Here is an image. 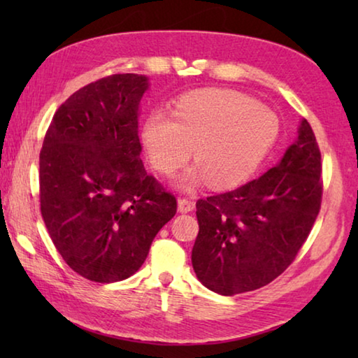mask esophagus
Returning a JSON list of instances; mask_svg holds the SVG:
<instances>
[{"label":"esophagus","instance_id":"1","mask_svg":"<svg viewBox=\"0 0 358 358\" xmlns=\"http://www.w3.org/2000/svg\"><path fill=\"white\" fill-rule=\"evenodd\" d=\"M194 207H196V203L189 201L187 197L178 199V211H181V213H189V211L194 210Z\"/></svg>","mask_w":358,"mask_h":358}]
</instances>
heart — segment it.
<instances>
[{"label": "heart", "mask_w": 358, "mask_h": 358, "mask_svg": "<svg viewBox=\"0 0 358 358\" xmlns=\"http://www.w3.org/2000/svg\"><path fill=\"white\" fill-rule=\"evenodd\" d=\"M143 143L157 172L171 175L192 156L197 167L180 178L191 189L208 183L224 189L256 172L278 137L275 113L232 90H201L181 98L173 117L151 113Z\"/></svg>", "instance_id": "heart-1"}]
</instances>
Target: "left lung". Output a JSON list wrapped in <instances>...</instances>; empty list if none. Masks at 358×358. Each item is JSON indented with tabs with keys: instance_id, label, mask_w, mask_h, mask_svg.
Returning <instances> with one entry per match:
<instances>
[{
	"instance_id": "8db88e82",
	"label": "left lung",
	"mask_w": 358,
	"mask_h": 358,
	"mask_svg": "<svg viewBox=\"0 0 358 358\" xmlns=\"http://www.w3.org/2000/svg\"><path fill=\"white\" fill-rule=\"evenodd\" d=\"M322 162L306 120L280 164L237 189L199 199L194 271L205 287L235 295L264 287L294 262L322 202Z\"/></svg>"
}]
</instances>
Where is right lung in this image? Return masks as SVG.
I'll return each instance as SVG.
<instances>
[{"label": "right lung", "mask_w": 358, "mask_h": 358, "mask_svg": "<svg viewBox=\"0 0 358 358\" xmlns=\"http://www.w3.org/2000/svg\"><path fill=\"white\" fill-rule=\"evenodd\" d=\"M147 77L112 74L58 107L39 155V201L64 262L94 282L141 268L177 199L145 171L138 138Z\"/></svg>", "instance_id": "add662e5"}]
</instances>
